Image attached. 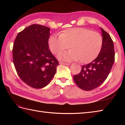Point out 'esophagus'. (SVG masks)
Returning a JSON list of instances; mask_svg holds the SVG:
<instances>
[{
    "label": "esophagus",
    "mask_w": 125,
    "mask_h": 125,
    "mask_svg": "<svg viewBox=\"0 0 125 125\" xmlns=\"http://www.w3.org/2000/svg\"><path fill=\"white\" fill-rule=\"evenodd\" d=\"M60 64H64V65H70V63H64V62H60L59 63Z\"/></svg>",
    "instance_id": "1"
}]
</instances>
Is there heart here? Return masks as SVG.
I'll return each mask as SVG.
<instances>
[{
    "label": "heart",
    "instance_id": "b5f03b06",
    "mask_svg": "<svg viewBox=\"0 0 125 125\" xmlns=\"http://www.w3.org/2000/svg\"><path fill=\"white\" fill-rule=\"evenodd\" d=\"M102 45L103 37L100 33L84 28H69L60 36L52 35L48 39L49 48L54 54L70 47L71 50L57 56L60 60L66 62L78 60L83 63L91 62L99 54Z\"/></svg>",
    "mask_w": 125,
    "mask_h": 125
}]
</instances>
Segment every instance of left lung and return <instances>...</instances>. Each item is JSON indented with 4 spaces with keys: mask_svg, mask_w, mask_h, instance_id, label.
I'll use <instances>...</instances> for the list:
<instances>
[{
    "mask_svg": "<svg viewBox=\"0 0 125 125\" xmlns=\"http://www.w3.org/2000/svg\"><path fill=\"white\" fill-rule=\"evenodd\" d=\"M103 45L97 58L82 66L81 72L74 75L73 79L79 88L90 91L97 88L107 78L115 60L113 42L110 35L103 28Z\"/></svg>",
    "mask_w": 125,
    "mask_h": 125,
    "instance_id": "left-lung-1",
    "label": "left lung"
}]
</instances>
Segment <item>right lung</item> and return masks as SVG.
Returning a JSON list of instances; mask_svg holds the SVG:
<instances>
[{"mask_svg":"<svg viewBox=\"0 0 125 125\" xmlns=\"http://www.w3.org/2000/svg\"><path fill=\"white\" fill-rule=\"evenodd\" d=\"M50 30L46 26L31 25L18 34L13 44L16 71L23 82L35 89L47 86L58 65L49 49Z\"/></svg>","mask_w":125,"mask_h":125,"instance_id":"1","label":"right lung"}]
</instances>
